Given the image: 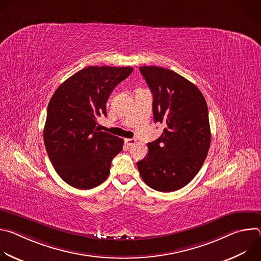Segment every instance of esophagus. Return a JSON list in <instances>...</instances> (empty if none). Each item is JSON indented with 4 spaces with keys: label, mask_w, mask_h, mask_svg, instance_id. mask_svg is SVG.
Masks as SVG:
<instances>
[{
    "label": "esophagus",
    "mask_w": 261,
    "mask_h": 261,
    "mask_svg": "<svg viewBox=\"0 0 261 261\" xmlns=\"http://www.w3.org/2000/svg\"><path fill=\"white\" fill-rule=\"evenodd\" d=\"M135 142H136V139H134V138H127V139H125V143H126L128 146L133 145Z\"/></svg>",
    "instance_id": "esophagus-1"
}]
</instances>
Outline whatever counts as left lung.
I'll return each instance as SVG.
<instances>
[{
    "instance_id": "left-lung-1",
    "label": "left lung",
    "mask_w": 261,
    "mask_h": 261,
    "mask_svg": "<svg viewBox=\"0 0 261 261\" xmlns=\"http://www.w3.org/2000/svg\"><path fill=\"white\" fill-rule=\"evenodd\" d=\"M153 93L155 122L162 135L148 142V154L137 162L144 182L172 192L189 184L200 170L211 144L206 101L199 89L176 72L157 66L139 68Z\"/></svg>"
}]
</instances>
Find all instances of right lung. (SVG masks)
I'll return each mask as SVG.
<instances>
[{"label":"right lung","mask_w":261,"mask_h":261,"mask_svg":"<svg viewBox=\"0 0 261 261\" xmlns=\"http://www.w3.org/2000/svg\"><path fill=\"white\" fill-rule=\"evenodd\" d=\"M132 67L89 66L65 81L47 107L43 138L56 171L74 188L97 187L109 175L124 140L96 128L106 102Z\"/></svg>","instance_id":"obj_1"}]
</instances>
